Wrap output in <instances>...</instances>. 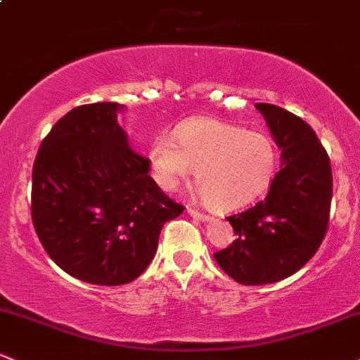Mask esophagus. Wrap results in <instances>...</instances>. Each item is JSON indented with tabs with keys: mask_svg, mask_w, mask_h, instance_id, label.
Masks as SVG:
<instances>
[{
	"mask_svg": "<svg viewBox=\"0 0 360 360\" xmlns=\"http://www.w3.org/2000/svg\"><path fill=\"white\" fill-rule=\"evenodd\" d=\"M187 212L192 216V218L200 219V221H210V219H211L210 214H204V212H200V211H197V210H192V207H188Z\"/></svg>",
	"mask_w": 360,
	"mask_h": 360,
	"instance_id": "obj_1",
	"label": "esophagus"
}]
</instances>
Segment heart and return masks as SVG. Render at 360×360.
I'll use <instances>...</instances> for the list:
<instances>
[{"instance_id":"heart-1","label":"heart","mask_w":360,"mask_h":360,"mask_svg":"<svg viewBox=\"0 0 360 360\" xmlns=\"http://www.w3.org/2000/svg\"><path fill=\"white\" fill-rule=\"evenodd\" d=\"M175 140L160 135L150 146L153 175L165 191H175L195 169L204 202L235 211L266 194L278 168V150L266 135L249 134L218 120H192L176 129Z\"/></svg>"}]
</instances>
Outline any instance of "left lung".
<instances>
[{"label": "left lung", "mask_w": 360, "mask_h": 360, "mask_svg": "<svg viewBox=\"0 0 360 360\" xmlns=\"http://www.w3.org/2000/svg\"><path fill=\"white\" fill-rule=\"evenodd\" d=\"M256 108L281 150V169L264 199L226 218L237 238L214 252L219 268L242 285L276 283L318 252L333 192L330 158L314 130L280 106Z\"/></svg>", "instance_id": "left-lung-1"}]
</instances>
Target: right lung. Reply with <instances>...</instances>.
Returning <instances> with one entry per match:
<instances>
[{
	"instance_id": "1",
	"label": "right lung",
	"mask_w": 360,
	"mask_h": 360,
	"mask_svg": "<svg viewBox=\"0 0 360 360\" xmlns=\"http://www.w3.org/2000/svg\"><path fill=\"white\" fill-rule=\"evenodd\" d=\"M118 103L73 108L41 142L32 168V223L49 257L92 285L141 276L161 228L185 210L129 146Z\"/></svg>"
}]
</instances>
